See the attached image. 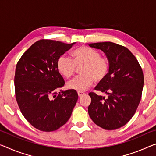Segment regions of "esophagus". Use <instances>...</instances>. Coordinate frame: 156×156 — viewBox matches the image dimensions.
<instances>
[{
    "instance_id": "34e87169",
    "label": "esophagus",
    "mask_w": 156,
    "mask_h": 156,
    "mask_svg": "<svg viewBox=\"0 0 156 156\" xmlns=\"http://www.w3.org/2000/svg\"><path fill=\"white\" fill-rule=\"evenodd\" d=\"M83 95H85V93H83V92H78V95H79V97H81V96H83Z\"/></svg>"
}]
</instances>
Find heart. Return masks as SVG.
<instances>
[{
	"label": "heart",
	"mask_w": 156,
	"mask_h": 156,
	"mask_svg": "<svg viewBox=\"0 0 156 156\" xmlns=\"http://www.w3.org/2000/svg\"><path fill=\"white\" fill-rule=\"evenodd\" d=\"M109 60L93 48L81 46L73 53V60L66 55H61L56 62L59 73L66 79L72 77L76 68H81L77 76L67 83L68 89L78 92L84 91L94 81L100 82L106 78L109 70Z\"/></svg>",
	"instance_id": "heart-1"
}]
</instances>
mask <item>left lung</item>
<instances>
[{
  "instance_id": "8db88e82",
  "label": "left lung",
  "mask_w": 156,
  "mask_h": 156,
  "mask_svg": "<svg viewBox=\"0 0 156 156\" xmlns=\"http://www.w3.org/2000/svg\"><path fill=\"white\" fill-rule=\"evenodd\" d=\"M88 45L102 50L110 63L108 75L95 88L108 98L88 93L91 98L88 114L97 126L105 130H116L130 121L140 104L144 86L142 69L125 47L111 42Z\"/></svg>"
}]
</instances>
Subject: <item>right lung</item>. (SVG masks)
Instances as JSON below:
<instances>
[{
  "instance_id": "1",
  "label": "right lung",
  "mask_w": 156,
  "mask_h": 156,
  "mask_svg": "<svg viewBox=\"0 0 156 156\" xmlns=\"http://www.w3.org/2000/svg\"><path fill=\"white\" fill-rule=\"evenodd\" d=\"M41 40L19 60L14 76L16 100L25 119L44 132L58 130L70 118L78 99L76 90L59 92L65 84L56 68L58 57L75 44Z\"/></svg>"
}]
</instances>
